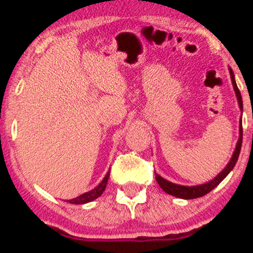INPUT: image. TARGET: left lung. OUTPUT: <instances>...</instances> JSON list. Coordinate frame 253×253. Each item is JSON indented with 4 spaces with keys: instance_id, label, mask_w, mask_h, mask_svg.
Instances as JSON below:
<instances>
[{
    "instance_id": "8db88e82",
    "label": "left lung",
    "mask_w": 253,
    "mask_h": 253,
    "mask_svg": "<svg viewBox=\"0 0 253 253\" xmlns=\"http://www.w3.org/2000/svg\"><path fill=\"white\" fill-rule=\"evenodd\" d=\"M229 74H231L232 84H233L234 91H236L238 102H239V107H240V109H242V112H243L242 95H240L239 89H238V86H237V83H236V80H234V75H233V71H232V69H229ZM239 132H240L239 140H238L237 147H236V150H234V153H233V156H232L231 161H229L227 167H226L225 169H223L221 172H220L219 175L215 177V178L211 179V182H207V183H205V184H201V185H195V187H184V185L173 184V183H171L169 181H167V179H164L163 177H161L159 175H156L157 183L159 184V187H161L162 189L165 191V193L170 194V195H172V196L179 197V199L189 200V199H197V197L207 195L210 191L213 190L214 188H215L216 185L219 184V183L221 182L222 179L225 178V177L227 176L229 172H231V170L233 169L234 165H236V163H237L238 157H239V153H240V149H242V143H243V124H242V120H240Z\"/></svg>"
}]
</instances>
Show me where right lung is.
I'll return each instance as SVG.
<instances>
[{
    "label": "right lung",
    "mask_w": 253,
    "mask_h": 253,
    "mask_svg": "<svg viewBox=\"0 0 253 253\" xmlns=\"http://www.w3.org/2000/svg\"><path fill=\"white\" fill-rule=\"evenodd\" d=\"M108 178H109V172L107 173L106 177L102 179V182H101L100 184L95 188V189L90 190V191H88V193H84V194H82V195L76 197V199L69 200L68 202L75 203V205H83V203L90 202V201H92V200L97 199L98 196H101V194L103 193L104 189H106L107 183H108Z\"/></svg>",
    "instance_id": "obj_1"
}]
</instances>
